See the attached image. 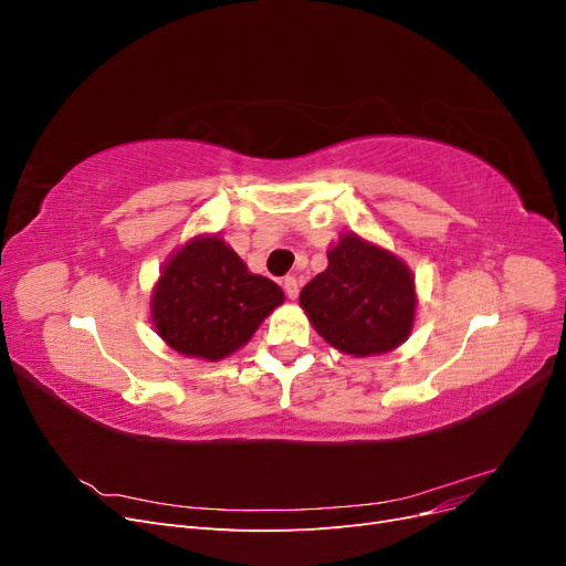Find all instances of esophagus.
Instances as JSON below:
<instances>
[{"label": "esophagus", "instance_id": "obj_1", "mask_svg": "<svg viewBox=\"0 0 566 566\" xmlns=\"http://www.w3.org/2000/svg\"><path fill=\"white\" fill-rule=\"evenodd\" d=\"M283 287H285V295H287L290 300H295V297L300 295V283H297L295 276H287V279L283 281Z\"/></svg>", "mask_w": 566, "mask_h": 566}]
</instances>
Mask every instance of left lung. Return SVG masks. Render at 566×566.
<instances>
[{
  "mask_svg": "<svg viewBox=\"0 0 566 566\" xmlns=\"http://www.w3.org/2000/svg\"><path fill=\"white\" fill-rule=\"evenodd\" d=\"M300 306L342 354H387L413 331L416 276L401 256L349 231L331 245L328 269L302 287Z\"/></svg>",
  "mask_w": 566,
  "mask_h": 566,
  "instance_id": "obj_1",
  "label": "left lung"
}]
</instances>
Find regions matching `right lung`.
I'll use <instances>...</instances> for the list:
<instances>
[{"label": "right lung", "mask_w": 566, "mask_h": 566, "mask_svg": "<svg viewBox=\"0 0 566 566\" xmlns=\"http://www.w3.org/2000/svg\"><path fill=\"white\" fill-rule=\"evenodd\" d=\"M283 300V290L250 273L224 238L202 233L163 264L150 295V323L169 349L221 361L245 347Z\"/></svg>", "instance_id": "right-lung-1"}]
</instances>
